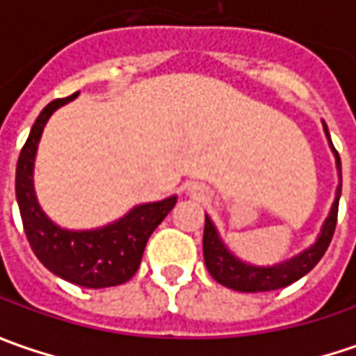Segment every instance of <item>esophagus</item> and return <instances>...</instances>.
Returning a JSON list of instances; mask_svg holds the SVG:
<instances>
[{
  "label": "esophagus",
  "mask_w": 356,
  "mask_h": 356,
  "mask_svg": "<svg viewBox=\"0 0 356 356\" xmlns=\"http://www.w3.org/2000/svg\"><path fill=\"white\" fill-rule=\"evenodd\" d=\"M188 192H190V194H192L194 198H198V200L206 198V194H208V192H206V190H204L202 186H190V188H188Z\"/></svg>",
  "instance_id": "34e87169"
}]
</instances>
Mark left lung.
<instances>
[{"instance_id": "obj_1", "label": "left lung", "mask_w": 356, "mask_h": 356, "mask_svg": "<svg viewBox=\"0 0 356 356\" xmlns=\"http://www.w3.org/2000/svg\"><path fill=\"white\" fill-rule=\"evenodd\" d=\"M325 134H327V140L329 146L335 154L337 170H339V186H337L335 202L331 206V212L327 216L325 224L321 227V234L317 241L307 248L305 252L297 253L291 259H285L281 264L275 266H252V264H245L238 259L234 253L229 252L226 248V243L222 241L218 229L212 224V220L206 216V226H204V261L206 267L210 271L213 280L222 285H226L229 289H236V291H243V293H257V291H273V289H281V287H287L297 280H301L303 275H307L313 267L319 264L331 239L335 234L337 226V212H339V198H341V158L339 152L335 150V146L331 143V136H329V130L325 127Z\"/></svg>"}]
</instances>
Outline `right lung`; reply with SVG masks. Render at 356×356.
I'll use <instances>...</instances> for the list:
<instances>
[{"instance_id": "add662e5", "label": "right lung", "mask_w": 356, "mask_h": 356, "mask_svg": "<svg viewBox=\"0 0 356 356\" xmlns=\"http://www.w3.org/2000/svg\"><path fill=\"white\" fill-rule=\"evenodd\" d=\"M79 92L49 103L31 127L15 170V194L23 229L37 259L61 280L89 289L129 281L140 266L146 241L176 206V196L134 206L127 216L97 229H63L49 220L35 198L33 164L49 117Z\"/></svg>"}]
</instances>
